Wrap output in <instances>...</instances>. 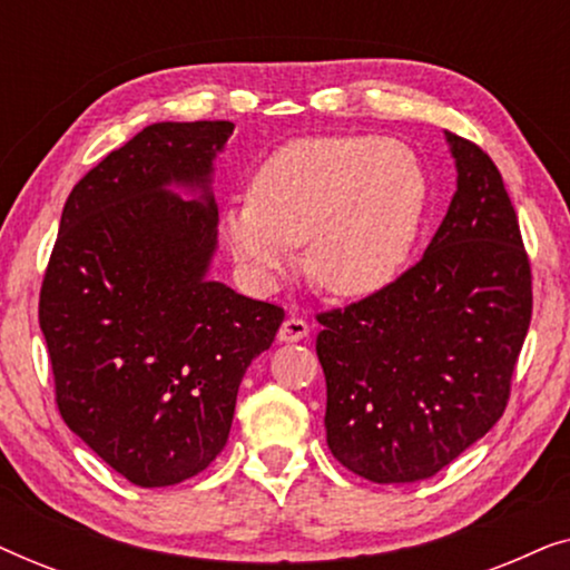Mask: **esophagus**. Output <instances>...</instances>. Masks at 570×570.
<instances>
[{
  "label": "esophagus",
  "mask_w": 570,
  "mask_h": 570,
  "mask_svg": "<svg viewBox=\"0 0 570 570\" xmlns=\"http://www.w3.org/2000/svg\"><path fill=\"white\" fill-rule=\"evenodd\" d=\"M308 332H311V326H308L306 318L287 316L285 322H283V326H279L277 340L279 342H301V340L308 337Z\"/></svg>",
  "instance_id": "34e87169"
}]
</instances>
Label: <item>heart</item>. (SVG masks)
Segmentation results:
<instances>
[{
    "label": "heart",
    "instance_id": "1",
    "mask_svg": "<svg viewBox=\"0 0 570 570\" xmlns=\"http://www.w3.org/2000/svg\"><path fill=\"white\" fill-rule=\"evenodd\" d=\"M431 205L410 145L379 135L301 137L256 168L246 202L223 209V244L269 291L306 240L311 279L340 298L381 293L407 267Z\"/></svg>",
    "mask_w": 570,
    "mask_h": 570
}]
</instances>
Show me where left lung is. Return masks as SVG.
Instances as JSON below:
<instances>
[{
	"label": "left lung",
	"mask_w": 570,
	"mask_h": 570,
	"mask_svg": "<svg viewBox=\"0 0 570 570\" xmlns=\"http://www.w3.org/2000/svg\"><path fill=\"white\" fill-rule=\"evenodd\" d=\"M456 191L423 259L368 298L318 314L326 443L371 482L433 478L511 394L532 322V269L501 170L446 131Z\"/></svg>",
	"instance_id": "left-lung-1"
}]
</instances>
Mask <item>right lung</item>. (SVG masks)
I'll list each match as a JSON object with an SVG mask.
<instances>
[{
  "label": "right lung",
  "instance_id": "add662e5",
  "mask_svg": "<svg viewBox=\"0 0 570 570\" xmlns=\"http://www.w3.org/2000/svg\"><path fill=\"white\" fill-rule=\"evenodd\" d=\"M230 135V121H160L108 153L67 197L43 275L38 322L61 417L139 488L207 470L240 379L285 318L207 279L213 160Z\"/></svg>",
  "mask_w": 570,
  "mask_h": 570
}]
</instances>
